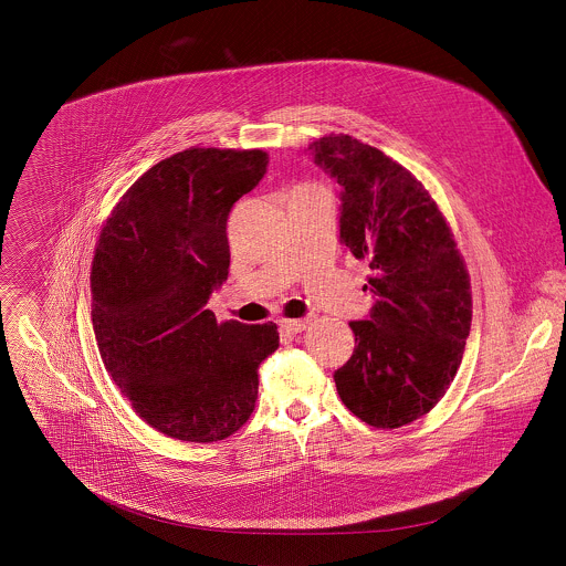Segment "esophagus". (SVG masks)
<instances>
[{"mask_svg":"<svg viewBox=\"0 0 566 566\" xmlns=\"http://www.w3.org/2000/svg\"><path fill=\"white\" fill-rule=\"evenodd\" d=\"M310 324L312 323H310L307 318H294V321H283V323H281V328H283L285 333H292V335H294V333L305 331Z\"/></svg>","mask_w":566,"mask_h":566,"instance_id":"esophagus-1","label":"esophagus"}]
</instances>
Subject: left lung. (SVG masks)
<instances>
[{"mask_svg":"<svg viewBox=\"0 0 566 566\" xmlns=\"http://www.w3.org/2000/svg\"><path fill=\"white\" fill-rule=\"evenodd\" d=\"M342 191L339 238L366 259L375 305L350 323L355 350L335 388L359 420L399 429L449 390L471 331V276L451 227L424 185L401 163L348 137L312 144Z\"/></svg>","mask_w":566,"mask_h":566,"instance_id":"left-lung-1","label":"left lung"}]
</instances>
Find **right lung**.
Returning a JSON list of instances; mask_svg holds the SVG:
<instances>
[{"instance_id": "right-lung-1", "label": "right lung", "mask_w": 566, "mask_h": 566, "mask_svg": "<svg viewBox=\"0 0 566 566\" xmlns=\"http://www.w3.org/2000/svg\"><path fill=\"white\" fill-rule=\"evenodd\" d=\"M268 153L189 148L153 165L115 205L91 263V321L126 401L174 440L218 442L250 418L276 324L218 323L229 276L227 220Z\"/></svg>"}]
</instances>
